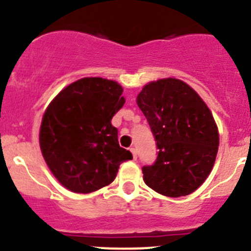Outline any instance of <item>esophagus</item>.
Instances as JSON below:
<instances>
[{
	"label": "esophagus",
	"instance_id": "esophagus-1",
	"mask_svg": "<svg viewBox=\"0 0 251 251\" xmlns=\"http://www.w3.org/2000/svg\"><path fill=\"white\" fill-rule=\"evenodd\" d=\"M130 151H131V153H132L133 159H137V152H136V148L131 147V148H130Z\"/></svg>",
	"mask_w": 251,
	"mask_h": 251
}]
</instances>
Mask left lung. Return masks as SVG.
I'll return each instance as SVG.
<instances>
[{
    "label": "left lung",
    "instance_id": "obj_1",
    "mask_svg": "<svg viewBox=\"0 0 251 251\" xmlns=\"http://www.w3.org/2000/svg\"><path fill=\"white\" fill-rule=\"evenodd\" d=\"M137 105L159 150L155 162L142 168L145 182L169 198L194 193L212 170L220 145L210 109L189 84L175 78L146 84Z\"/></svg>",
    "mask_w": 251,
    "mask_h": 251
}]
</instances>
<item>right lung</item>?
Returning <instances> with one entry per match:
<instances>
[{
    "label": "right lung",
    "mask_w": 251,
    "mask_h": 251,
    "mask_svg": "<svg viewBox=\"0 0 251 251\" xmlns=\"http://www.w3.org/2000/svg\"><path fill=\"white\" fill-rule=\"evenodd\" d=\"M123 87L87 77L62 89L49 104L40 126L43 157L60 184L89 194L114 181L123 162L132 159L120 147L113 116L123 108Z\"/></svg>",
    "instance_id": "obj_1"
}]
</instances>
